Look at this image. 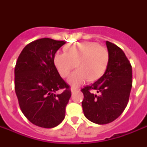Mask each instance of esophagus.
Returning <instances> with one entry per match:
<instances>
[{
	"mask_svg": "<svg viewBox=\"0 0 147 147\" xmlns=\"http://www.w3.org/2000/svg\"><path fill=\"white\" fill-rule=\"evenodd\" d=\"M71 92H72V93H74V92H77V91H79V89H78V88H71Z\"/></svg>",
	"mask_w": 147,
	"mask_h": 147,
	"instance_id": "1",
	"label": "esophagus"
}]
</instances>
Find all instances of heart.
I'll return each mask as SVG.
<instances>
[{
  "instance_id": "obj_1",
  "label": "heart",
  "mask_w": 147,
  "mask_h": 147,
  "mask_svg": "<svg viewBox=\"0 0 147 147\" xmlns=\"http://www.w3.org/2000/svg\"><path fill=\"white\" fill-rule=\"evenodd\" d=\"M64 53H56L53 62L62 78L69 76L72 69H78L71 74L69 83L79 86L86 81H95L104 75L109 63L108 49L97 42H75L67 45Z\"/></svg>"
}]
</instances>
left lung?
Here are the masks:
<instances>
[{
  "label": "left lung",
  "mask_w": 147,
  "mask_h": 147,
  "mask_svg": "<svg viewBox=\"0 0 147 147\" xmlns=\"http://www.w3.org/2000/svg\"><path fill=\"white\" fill-rule=\"evenodd\" d=\"M106 45L110 59L105 74L92 85L81 89L84 94V114L98 124L111 123L123 113L132 87V67L125 53L109 41H106Z\"/></svg>",
  "instance_id": "8db88e82"
}]
</instances>
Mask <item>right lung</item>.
I'll list each match as a JSON object with an SVG mask.
<instances>
[{
  "label": "right lung",
  "mask_w": 147,
  "mask_h": 147,
  "mask_svg": "<svg viewBox=\"0 0 147 147\" xmlns=\"http://www.w3.org/2000/svg\"><path fill=\"white\" fill-rule=\"evenodd\" d=\"M65 43L49 38L33 41L24 47L15 65L14 88L20 110L40 127H55L65 116L71 92L53 62L55 53ZM60 89L63 92L58 94Z\"/></svg>",
  "instance_id": "right-lung-1"
}]
</instances>
